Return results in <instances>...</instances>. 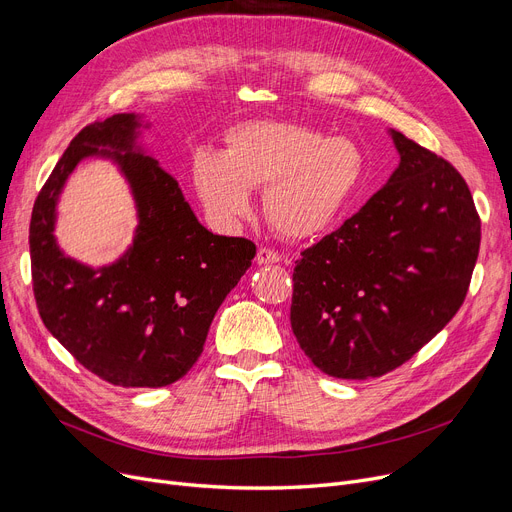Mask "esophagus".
Listing matches in <instances>:
<instances>
[{"label": "esophagus", "instance_id": "34e87169", "mask_svg": "<svg viewBox=\"0 0 512 512\" xmlns=\"http://www.w3.org/2000/svg\"><path fill=\"white\" fill-rule=\"evenodd\" d=\"M255 261H257L259 265H272V263H280V261H282V255H280L278 251H274V249L259 247Z\"/></svg>", "mask_w": 512, "mask_h": 512}]
</instances>
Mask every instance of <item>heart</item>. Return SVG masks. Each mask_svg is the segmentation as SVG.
I'll return each instance as SVG.
<instances>
[{
  "mask_svg": "<svg viewBox=\"0 0 512 512\" xmlns=\"http://www.w3.org/2000/svg\"><path fill=\"white\" fill-rule=\"evenodd\" d=\"M359 147L309 126L251 120L226 134L222 153L199 149L191 161L195 193L220 224L251 213V188H263L265 218L282 236L326 230L361 182Z\"/></svg>",
  "mask_w": 512,
  "mask_h": 512,
  "instance_id": "1",
  "label": "heart"
}]
</instances>
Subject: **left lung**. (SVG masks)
Masks as SVG:
<instances>
[{
  "instance_id": "obj_1",
  "label": "left lung",
  "mask_w": 512,
  "mask_h": 512,
  "mask_svg": "<svg viewBox=\"0 0 512 512\" xmlns=\"http://www.w3.org/2000/svg\"><path fill=\"white\" fill-rule=\"evenodd\" d=\"M400 164L292 272L290 326L332 378L367 380L400 367L461 309L481 222L463 176L392 130Z\"/></svg>"
}]
</instances>
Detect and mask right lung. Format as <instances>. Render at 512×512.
Listing matches in <instances>:
<instances>
[{
  "instance_id": "1",
  "label": "right lung",
  "mask_w": 512,
  "mask_h": 512,
  "mask_svg": "<svg viewBox=\"0 0 512 512\" xmlns=\"http://www.w3.org/2000/svg\"><path fill=\"white\" fill-rule=\"evenodd\" d=\"M139 126L134 114H114L76 134L37 195L29 245L35 301L51 336L103 382L159 388L197 363L215 311L257 247L199 224L176 178L134 147ZM89 154L117 161L140 211L133 247L101 271L66 258L52 236L61 186Z\"/></svg>"
}]
</instances>
